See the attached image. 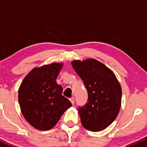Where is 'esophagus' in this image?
<instances>
[{
  "label": "esophagus",
  "instance_id": "34e87169",
  "mask_svg": "<svg viewBox=\"0 0 147 147\" xmlns=\"http://www.w3.org/2000/svg\"><path fill=\"white\" fill-rule=\"evenodd\" d=\"M70 102H71L72 105H73V104H75V98H74L73 97H71V98H70Z\"/></svg>",
  "mask_w": 147,
  "mask_h": 147
}]
</instances>
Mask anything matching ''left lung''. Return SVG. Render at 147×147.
<instances>
[{
  "label": "left lung",
  "mask_w": 147,
  "mask_h": 147,
  "mask_svg": "<svg viewBox=\"0 0 147 147\" xmlns=\"http://www.w3.org/2000/svg\"><path fill=\"white\" fill-rule=\"evenodd\" d=\"M72 65L88 92L85 105L78 106L82 125L90 131H102L119 113L122 100L120 84L110 69L95 59L73 61Z\"/></svg>",
  "instance_id": "obj_1"
}]
</instances>
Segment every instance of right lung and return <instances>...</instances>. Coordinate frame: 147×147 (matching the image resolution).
<instances>
[{
	"label": "right lung",
	"mask_w": 147,
	"mask_h": 147,
	"mask_svg": "<svg viewBox=\"0 0 147 147\" xmlns=\"http://www.w3.org/2000/svg\"><path fill=\"white\" fill-rule=\"evenodd\" d=\"M63 64L53 63L34 68L18 90V102L25 119L41 131L52 129L72 104L62 95L56 79Z\"/></svg>",
	"instance_id": "obj_1"
}]
</instances>
